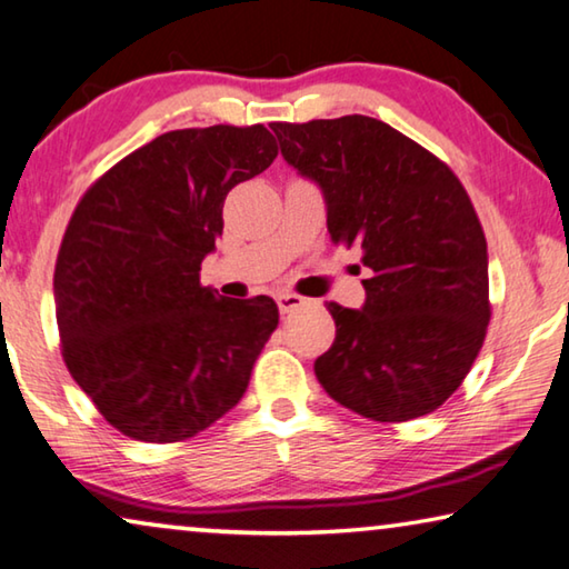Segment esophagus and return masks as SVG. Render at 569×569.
I'll use <instances>...</instances> for the list:
<instances>
[{"label":"esophagus","mask_w":569,"mask_h":569,"mask_svg":"<svg viewBox=\"0 0 569 569\" xmlns=\"http://www.w3.org/2000/svg\"><path fill=\"white\" fill-rule=\"evenodd\" d=\"M305 302H307L305 297L292 295V292H279V295H277V307H279V312H282V315L295 312L297 307H302Z\"/></svg>","instance_id":"34e87169"}]
</instances>
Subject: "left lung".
Masks as SVG:
<instances>
[{
  "label": "left lung",
  "instance_id": "8db88e82",
  "mask_svg": "<svg viewBox=\"0 0 569 569\" xmlns=\"http://www.w3.org/2000/svg\"><path fill=\"white\" fill-rule=\"evenodd\" d=\"M284 161L322 189L335 244H358L366 305L330 302L332 348L315 376L370 421L400 423L446 403L487 338V237L467 189L431 151L383 120L272 123Z\"/></svg>",
  "mask_w": 569,
  "mask_h": 569
}]
</instances>
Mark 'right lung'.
<instances>
[{"label":"right lung","mask_w":569,"mask_h":569,"mask_svg":"<svg viewBox=\"0 0 569 569\" xmlns=\"http://www.w3.org/2000/svg\"><path fill=\"white\" fill-rule=\"evenodd\" d=\"M274 158V136L259 123L169 130L74 207L54 264L62 358L130 439H191L244 396L279 310L264 295L221 297L199 272L227 193Z\"/></svg>","instance_id":"add662e5"}]
</instances>
